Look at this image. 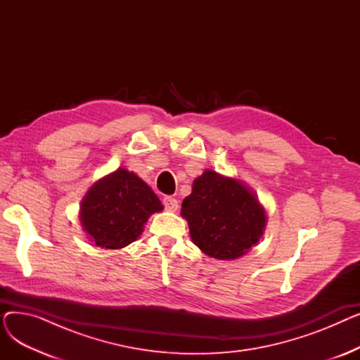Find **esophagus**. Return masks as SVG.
<instances>
[{"mask_svg": "<svg viewBox=\"0 0 360 360\" xmlns=\"http://www.w3.org/2000/svg\"><path fill=\"white\" fill-rule=\"evenodd\" d=\"M163 205H165V210L166 212H176L178 210V201L174 197H165L163 198Z\"/></svg>", "mask_w": 360, "mask_h": 360, "instance_id": "obj_1", "label": "esophagus"}]
</instances>
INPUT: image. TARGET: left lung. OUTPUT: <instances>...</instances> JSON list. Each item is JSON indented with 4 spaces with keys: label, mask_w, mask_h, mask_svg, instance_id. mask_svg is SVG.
Returning <instances> with one entry per match:
<instances>
[{
    "label": "left lung",
    "mask_w": 360,
    "mask_h": 360,
    "mask_svg": "<svg viewBox=\"0 0 360 360\" xmlns=\"http://www.w3.org/2000/svg\"><path fill=\"white\" fill-rule=\"evenodd\" d=\"M181 216L193 242L209 257L236 259L247 254L266 229V210L240 181L205 170L182 201Z\"/></svg>",
    "instance_id": "left-lung-1"
}]
</instances>
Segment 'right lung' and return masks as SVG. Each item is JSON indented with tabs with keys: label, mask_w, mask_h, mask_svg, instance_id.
<instances>
[{
	"label": "right lung",
	"mask_w": 360,
	"mask_h": 360,
	"mask_svg": "<svg viewBox=\"0 0 360 360\" xmlns=\"http://www.w3.org/2000/svg\"><path fill=\"white\" fill-rule=\"evenodd\" d=\"M162 210L153 190L120 167L93 184L80 204V221L98 247L120 250L137 240L148 217Z\"/></svg>",
	"instance_id": "right-lung-1"
}]
</instances>
